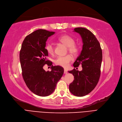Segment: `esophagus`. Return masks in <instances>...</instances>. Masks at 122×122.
I'll return each instance as SVG.
<instances>
[{"label":"esophagus","instance_id":"34e87169","mask_svg":"<svg viewBox=\"0 0 122 122\" xmlns=\"http://www.w3.org/2000/svg\"><path fill=\"white\" fill-rule=\"evenodd\" d=\"M64 74H67V73H68V71H67V70H66V69H64Z\"/></svg>","mask_w":122,"mask_h":122}]
</instances>
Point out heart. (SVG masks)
I'll return each instance as SVG.
<instances>
[{"instance_id": "obj_1", "label": "heart", "mask_w": 122, "mask_h": 122, "mask_svg": "<svg viewBox=\"0 0 122 122\" xmlns=\"http://www.w3.org/2000/svg\"><path fill=\"white\" fill-rule=\"evenodd\" d=\"M59 41L62 44L68 47V51L73 55L78 54L79 51V47L76 44L75 39L72 36L68 35H62L58 38ZM45 49L48 54L52 55L54 54V48L53 44L49 42L46 45ZM73 60V57L70 54H68L64 56H58L55 60V64L64 68H67L70 62Z\"/></svg>"}]
</instances>
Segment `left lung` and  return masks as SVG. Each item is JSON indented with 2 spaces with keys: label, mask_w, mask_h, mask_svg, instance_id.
I'll return each instance as SVG.
<instances>
[{
  "label": "left lung",
  "mask_w": 122,
  "mask_h": 122,
  "mask_svg": "<svg viewBox=\"0 0 122 122\" xmlns=\"http://www.w3.org/2000/svg\"><path fill=\"white\" fill-rule=\"evenodd\" d=\"M74 31L81 35L83 45L81 53L73 66L76 68L81 65L82 70L79 71L74 68L68 71L74 76V81L69 85V90L76 96L83 97L90 93L99 82L102 51L99 42L90 31L78 27Z\"/></svg>",
  "instance_id": "8db88e82"
}]
</instances>
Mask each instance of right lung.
Instances as JSON below:
<instances>
[{
    "mask_svg": "<svg viewBox=\"0 0 122 122\" xmlns=\"http://www.w3.org/2000/svg\"><path fill=\"white\" fill-rule=\"evenodd\" d=\"M54 32L38 29L29 34L23 40L19 54L24 81L30 90L39 96H49L55 90L57 82L62 77L64 69L53 66L47 59L48 56L46 42ZM45 65L51 66V71H45Z\"/></svg>",
    "mask_w": 122,
    "mask_h": 122,
    "instance_id": "obj_1",
    "label": "right lung"
}]
</instances>
